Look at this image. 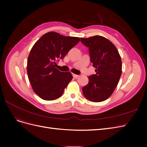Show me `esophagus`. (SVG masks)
<instances>
[{"instance_id": "34e87169", "label": "esophagus", "mask_w": 147, "mask_h": 147, "mask_svg": "<svg viewBox=\"0 0 147 147\" xmlns=\"http://www.w3.org/2000/svg\"><path fill=\"white\" fill-rule=\"evenodd\" d=\"M72 75H73V77L75 78H77L79 77L78 75H76V74H72Z\"/></svg>"}]
</instances>
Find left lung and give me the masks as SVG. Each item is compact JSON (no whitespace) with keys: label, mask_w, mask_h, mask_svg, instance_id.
Masks as SVG:
<instances>
[{"label":"left lung","mask_w":147,"mask_h":147,"mask_svg":"<svg viewBox=\"0 0 147 147\" xmlns=\"http://www.w3.org/2000/svg\"><path fill=\"white\" fill-rule=\"evenodd\" d=\"M89 48L91 62L96 74L88 77L87 85L82 88L84 96L92 102H102L112 94L122 72V62L118 51L109 40L100 35L81 38Z\"/></svg>","instance_id":"8db88e82"}]
</instances>
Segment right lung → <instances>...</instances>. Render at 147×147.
Here are the masks:
<instances>
[{
	"label": "right lung",
	"instance_id": "1",
	"mask_svg": "<svg viewBox=\"0 0 147 147\" xmlns=\"http://www.w3.org/2000/svg\"><path fill=\"white\" fill-rule=\"evenodd\" d=\"M79 41V37L49 32L32 47L28 58V75L34 91L42 99L52 100L63 95L73 77L69 72L55 68L56 63L63 59Z\"/></svg>",
	"mask_w": 147,
	"mask_h": 147
}]
</instances>
